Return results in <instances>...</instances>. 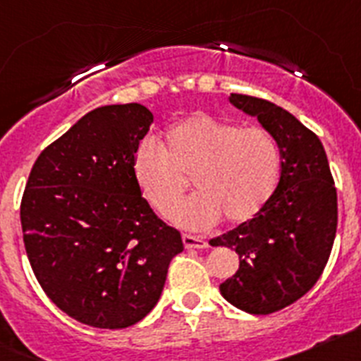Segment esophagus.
Wrapping results in <instances>:
<instances>
[{
	"label": "esophagus",
	"mask_w": 361,
	"mask_h": 361,
	"mask_svg": "<svg viewBox=\"0 0 361 361\" xmlns=\"http://www.w3.org/2000/svg\"><path fill=\"white\" fill-rule=\"evenodd\" d=\"M183 244L186 250H202V247H208V242L200 237H193V235H183Z\"/></svg>",
	"instance_id": "1"
}]
</instances>
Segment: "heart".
I'll return each instance as SVG.
<instances>
[{
	"label": "heart",
	"mask_w": 361,
	"mask_h": 361,
	"mask_svg": "<svg viewBox=\"0 0 361 361\" xmlns=\"http://www.w3.org/2000/svg\"><path fill=\"white\" fill-rule=\"evenodd\" d=\"M164 149L142 141L133 153V177L159 215H170L187 187L195 196L175 207L171 220L188 229L244 224L266 208L280 178V149L267 130L195 114L173 124Z\"/></svg>",
	"instance_id": "1"
}]
</instances>
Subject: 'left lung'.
<instances>
[{
  "label": "left lung",
  "instance_id": "1",
  "mask_svg": "<svg viewBox=\"0 0 361 361\" xmlns=\"http://www.w3.org/2000/svg\"><path fill=\"white\" fill-rule=\"evenodd\" d=\"M229 103L273 135L280 180L253 220L212 240L240 260L237 273L220 283V295L245 312L271 314L320 279L336 235V188L320 139L288 110L242 94L229 95Z\"/></svg>",
  "mask_w": 361,
  "mask_h": 361
}]
</instances>
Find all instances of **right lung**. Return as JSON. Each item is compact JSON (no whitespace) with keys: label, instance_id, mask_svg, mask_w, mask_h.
<instances>
[{"label":"right lung","instance_id":"1","mask_svg":"<svg viewBox=\"0 0 361 361\" xmlns=\"http://www.w3.org/2000/svg\"><path fill=\"white\" fill-rule=\"evenodd\" d=\"M152 123L137 103L88 111L41 152L25 188L32 271L57 307L90 327L142 320L184 250L180 233L153 213L133 177V153Z\"/></svg>","mask_w":361,"mask_h":361}]
</instances>
